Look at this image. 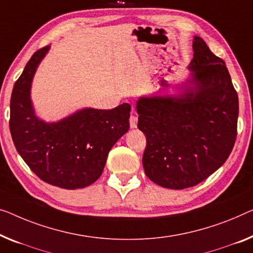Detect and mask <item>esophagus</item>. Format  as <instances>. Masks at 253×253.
Wrapping results in <instances>:
<instances>
[{"mask_svg": "<svg viewBox=\"0 0 253 253\" xmlns=\"http://www.w3.org/2000/svg\"><path fill=\"white\" fill-rule=\"evenodd\" d=\"M137 116L135 115V112H131V115L129 117V125L130 128H136L137 127Z\"/></svg>", "mask_w": 253, "mask_h": 253, "instance_id": "1", "label": "esophagus"}]
</instances>
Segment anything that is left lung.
<instances>
[{"instance_id": "left-lung-1", "label": "left lung", "mask_w": 253, "mask_h": 253, "mask_svg": "<svg viewBox=\"0 0 253 253\" xmlns=\"http://www.w3.org/2000/svg\"><path fill=\"white\" fill-rule=\"evenodd\" d=\"M190 77L176 95L141 96L143 167L158 185L183 190L220 168L236 139L239 97L225 62L194 36Z\"/></svg>"}]
</instances>
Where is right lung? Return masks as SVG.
Returning a JSON list of instances; mask_svg holds the SVG:
<instances>
[{"label": "right lung", "instance_id": "right-lung-1", "mask_svg": "<svg viewBox=\"0 0 253 253\" xmlns=\"http://www.w3.org/2000/svg\"><path fill=\"white\" fill-rule=\"evenodd\" d=\"M50 47L33 54L13 86L11 136L18 153L41 179L66 190L83 188L102 175L109 151L129 129L130 105L124 103L111 110L84 108L55 123L39 118L30 89Z\"/></svg>", "mask_w": 253, "mask_h": 253}]
</instances>
